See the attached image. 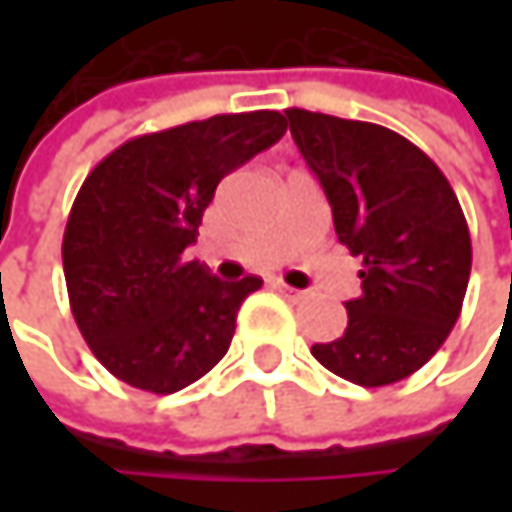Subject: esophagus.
Returning <instances> with one entry per match:
<instances>
[{"instance_id":"esophagus-1","label":"esophagus","mask_w":512,"mask_h":512,"mask_svg":"<svg viewBox=\"0 0 512 512\" xmlns=\"http://www.w3.org/2000/svg\"><path fill=\"white\" fill-rule=\"evenodd\" d=\"M284 299H290V302H299V299H305V290H296V287H290V284H284V281H275L272 284Z\"/></svg>"}]
</instances>
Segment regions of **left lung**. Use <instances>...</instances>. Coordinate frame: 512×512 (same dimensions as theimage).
<instances>
[{
	"instance_id": "8db88e82",
	"label": "left lung",
	"mask_w": 512,
	"mask_h": 512,
	"mask_svg": "<svg viewBox=\"0 0 512 512\" xmlns=\"http://www.w3.org/2000/svg\"><path fill=\"white\" fill-rule=\"evenodd\" d=\"M284 115L332 204L338 240L364 266L344 335L311 356L364 388L400 382L436 356L462 311L471 237L460 201L439 165L388 127Z\"/></svg>"
}]
</instances>
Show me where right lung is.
I'll return each instance as SVG.
<instances>
[{
  "instance_id": "add662e5",
  "label": "right lung",
  "mask_w": 512,
  "mask_h": 512,
  "mask_svg": "<svg viewBox=\"0 0 512 512\" xmlns=\"http://www.w3.org/2000/svg\"><path fill=\"white\" fill-rule=\"evenodd\" d=\"M284 130L272 109L213 115L136 136L85 177L61 260L73 320L112 376L174 394L228 353L237 311L263 281H222L183 252L219 180Z\"/></svg>"
}]
</instances>
